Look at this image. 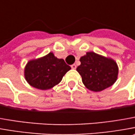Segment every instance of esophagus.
<instances>
[{
  "label": "esophagus",
  "mask_w": 135,
  "mask_h": 135,
  "mask_svg": "<svg viewBox=\"0 0 135 135\" xmlns=\"http://www.w3.org/2000/svg\"><path fill=\"white\" fill-rule=\"evenodd\" d=\"M76 65H75V64H72V66H71V68H72V69H76Z\"/></svg>",
  "instance_id": "obj_1"
}]
</instances>
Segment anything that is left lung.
<instances>
[{"instance_id": "obj_1", "label": "left lung", "mask_w": 135, "mask_h": 135, "mask_svg": "<svg viewBox=\"0 0 135 135\" xmlns=\"http://www.w3.org/2000/svg\"><path fill=\"white\" fill-rule=\"evenodd\" d=\"M81 65L76 70L88 90L100 92L112 86L118 77L117 62L110 57L90 51L80 58Z\"/></svg>"}]
</instances>
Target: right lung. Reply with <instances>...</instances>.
Instances as JSON below:
<instances>
[{"mask_svg":"<svg viewBox=\"0 0 135 135\" xmlns=\"http://www.w3.org/2000/svg\"><path fill=\"white\" fill-rule=\"evenodd\" d=\"M70 69L64 60L50 52L44 57L29 60L25 67V78L31 86L46 90L57 85Z\"/></svg>","mask_w":135,"mask_h":135,"instance_id":"1","label":"right lung"}]
</instances>
